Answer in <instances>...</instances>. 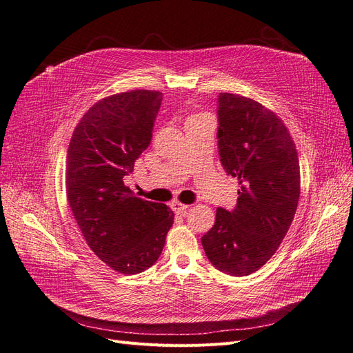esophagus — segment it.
Here are the masks:
<instances>
[{
    "label": "esophagus",
    "mask_w": 353,
    "mask_h": 353,
    "mask_svg": "<svg viewBox=\"0 0 353 353\" xmlns=\"http://www.w3.org/2000/svg\"><path fill=\"white\" fill-rule=\"evenodd\" d=\"M170 208H172V210L179 215V213L187 212V209H188L190 206L183 205V203H181V201H172V203H170Z\"/></svg>",
    "instance_id": "34e87169"
}]
</instances>
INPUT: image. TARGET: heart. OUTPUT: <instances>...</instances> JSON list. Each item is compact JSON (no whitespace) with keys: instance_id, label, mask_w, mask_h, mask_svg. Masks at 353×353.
Wrapping results in <instances>:
<instances>
[{"instance_id":"heart-1","label":"heart","mask_w":353,"mask_h":353,"mask_svg":"<svg viewBox=\"0 0 353 353\" xmlns=\"http://www.w3.org/2000/svg\"><path fill=\"white\" fill-rule=\"evenodd\" d=\"M205 119H208L206 116H193V117H190V119L187 121V123H191V122H200V121H205Z\"/></svg>"}]
</instances>
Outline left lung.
Returning a JSON list of instances; mask_svg holds the SVG:
<instances>
[{
	"label": "left lung",
	"mask_w": 353,
	"mask_h": 353,
	"mask_svg": "<svg viewBox=\"0 0 353 353\" xmlns=\"http://www.w3.org/2000/svg\"><path fill=\"white\" fill-rule=\"evenodd\" d=\"M216 137L222 168L240 190L236 208L216 209L201 245L216 270L243 276L271 259L292 225L301 194L299 159L280 117L239 94L218 95Z\"/></svg>",
	"instance_id": "8db88e82"
}]
</instances>
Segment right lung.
<instances>
[{"label": "right lung", "mask_w": 353, "mask_h": 353, "mask_svg": "<svg viewBox=\"0 0 353 353\" xmlns=\"http://www.w3.org/2000/svg\"><path fill=\"white\" fill-rule=\"evenodd\" d=\"M162 92L110 95L83 114L70 138L66 194L90 249L121 274L150 268L163 250L174 212L134 196L123 178L150 145Z\"/></svg>", "instance_id": "right-lung-1"}]
</instances>
